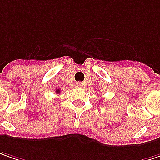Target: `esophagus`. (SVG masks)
I'll return each instance as SVG.
<instances>
[{
    "instance_id": "1",
    "label": "esophagus",
    "mask_w": 160,
    "mask_h": 160,
    "mask_svg": "<svg viewBox=\"0 0 160 160\" xmlns=\"http://www.w3.org/2000/svg\"><path fill=\"white\" fill-rule=\"evenodd\" d=\"M76 87L77 88H82L83 87V83L82 82H77L76 83Z\"/></svg>"
}]
</instances>
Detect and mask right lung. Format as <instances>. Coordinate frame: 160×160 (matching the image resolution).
Here are the masks:
<instances>
[{
	"instance_id": "obj_1",
	"label": "right lung",
	"mask_w": 160,
	"mask_h": 160,
	"mask_svg": "<svg viewBox=\"0 0 160 160\" xmlns=\"http://www.w3.org/2000/svg\"><path fill=\"white\" fill-rule=\"evenodd\" d=\"M60 92H61V90H60V89H56V93H60Z\"/></svg>"
}]
</instances>
